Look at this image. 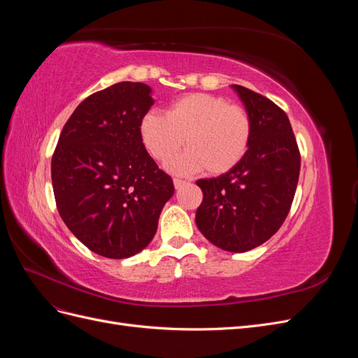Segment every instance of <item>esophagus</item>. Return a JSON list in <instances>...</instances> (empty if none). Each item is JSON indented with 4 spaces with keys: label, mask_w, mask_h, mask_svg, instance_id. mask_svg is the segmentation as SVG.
Instances as JSON below:
<instances>
[{
    "label": "esophagus",
    "mask_w": 358,
    "mask_h": 358,
    "mask_svg": "<svg viewBox=\"0 0 358 358\" xmlns=\"http://www.w3.org/2000/svg\"><path fill=\"white\" fill-rule=\"evenodd\" d=\"M185 183H187V180H182V179H178V178L173 179V185H175V188H176V189L182 188L183 185H185Z\"/></svg>",
    "instance_id": "34e87169"
}]
</instances>
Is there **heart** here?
<instances>
[{
    "mask_svg": "<svg viewBox=\"0 0 358 358\" xmlns=\"http://www.w3.org/2000/svg\"><path fill=\"white\" fill-rule=\"evenodd\" d=\"M251 131V119L241 106L200 92L175 100L164 115L146 113L138 125L145 149L159 162L176 155L185 138L188 149L167 164L178 175L201 169L209 175L231 170L246 154Z\"/></svg>",
    "mask_w": 358,
    "mask_h": 358,
    "instance_id": "heart-1",
    "label": "heart"
}]
</instances>
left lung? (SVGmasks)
<instances>
[{
  "label": "left lung",
  "mask_w": 358,
  "mask_h": 358,
  "mask_svg": "<svg viewBox=\"0 0 358 358\" xmlns=\"http://www.w3.org/2000/svg\"><path fill=\"white\" fill-rule=\"evenodd\" d=\"M251 119L243 158L224 175L200 179L203 201L196 212L201 234L229 252H246L282 225L294 199L300 152L287 113L241 85H231Z\"/></svg>",
  "instance_id": "left-lung-1"
}]
</instances>
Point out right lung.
<instances>
[{"label":"right lung","instance_id":"1","mask_svg":"<svg viewBox=\"0 0 358 358\" xmlns=\"http://www.w3.org/2000/svg\"><path fill=\"white\" fill-rule=\"evenodd\" d=\"M152 88L119 82L85 99L64 125L52 157V187L62 221L92 252L128 258L154 239L175 192L140 140Z\"/></svg>","mask_w":358,"mask_h":358}]
</instances>
